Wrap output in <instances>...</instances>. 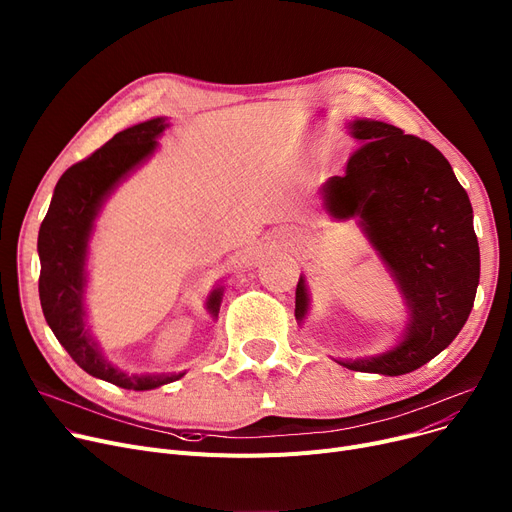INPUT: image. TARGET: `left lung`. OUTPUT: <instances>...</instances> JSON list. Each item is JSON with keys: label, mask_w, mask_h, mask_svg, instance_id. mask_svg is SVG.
Returning a JSON list of instances; mask_svg holds the SVG:
<instances>
[{"label": "left lung", "mask_w": 512, "mask_h": 512, "mask_svg": "<svg viewBox=\"0 0 512 512\" xmlns=\"http://www.w3.org/2000/svg\"><path fill=\"white\" fill-rule=\"evenodd\" d=\"M359 146L345 175L322 186L333 217H359L409 306L405 339L388 353L341 362L368 374L401 376L428 364L461 333L479 283L473 210L453 167L430 142L374 119H355ZM308 312L304 279L295 318Z\"/></svg>", "instance_id": "8db88e82"}]
</instances>
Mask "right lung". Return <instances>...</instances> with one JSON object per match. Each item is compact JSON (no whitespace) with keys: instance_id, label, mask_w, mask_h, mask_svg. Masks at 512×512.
I'll list each match as a JSON object with an SVG mask.
<instances>
[{"instance_id":"obj_1","label":"right lung","mask_w":512,"mask_h":512,"mask_svg":"<svg viewBox=\"0 0 512 512\" xmlns=\"http://www.w3.org/2000/svg\"><path fill=\"white\" fill-rule=\"evenodd\" d=\"M167 128L165 119H148L115 134L93 155L72 165L55 186L47 215L39 229V297L47 324L74 362L88 372L128 390H150L184 374H124L101 357L84 328V260L93 221L105 196L115 184L157 148V136ZM221 289L208 297V310L219 314Z\"/></svg>"}]
</instances>
